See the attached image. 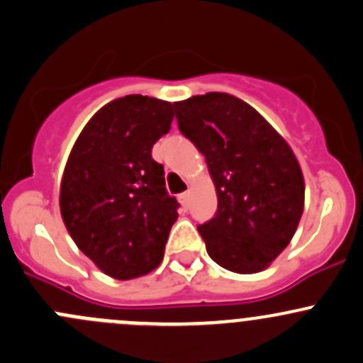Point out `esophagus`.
I'll return each instance as SVG.
<instances>
[{"instance_id": "esophagus-1", "label": "esophagus", "mask_w": 363, "mask_h": 363, "mask_svg": "<svg viewBox=\"0 0 363 363\" xmlns=\"http://www.w3.org/2000/svg\"><path fill=\"white\" fill-rule=\"evenodd\" d=\"M180 203L183 204V208L189 206V192H183V194H180Z\"/></svg>"}]
</instances>
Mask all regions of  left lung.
<instances>
[{
  "label": "left lung",
  "mask_w": 363,
  "mask_h": 363,
  "mask_svg": "<svg viewBox=\"0 0 363 363\" xmlns=\"http://www.w3.org/2000/svg\"><path fill=\"white\" fill-rule=\"evenodd\" d=\"M178 129L204 155L216 189L215 216L197 227L208 255L252 274L289 246L304 209L292 148L245 101L208 92L173 104Z\"/></svg>",
  "instance_id": "obj_1"
}]
</instances>
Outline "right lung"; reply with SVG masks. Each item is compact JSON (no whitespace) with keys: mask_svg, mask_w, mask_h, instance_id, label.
Segmentation results:
<instances>
[{"mask_svg":"<svg viewBox=\"0 0 363 363\" xmlns=\"http://www.w3.org/2000/svg\"><path fill=\"white\" fill-rule=\"evenodd\" d=\"M173 104L130 94L103 106L74 141L61 182V215L82 253L104 274L133 279L160 264L178 218L152 147Z\"/></svg>","mask_w":363,"mask_h":363,"instance_id":"add662e5","label":"right lung"}]
</instances>
